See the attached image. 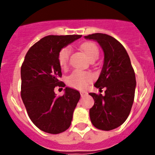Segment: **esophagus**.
Here are the masks:
<instances>
[{
  "instance_id": "34e87169",
  "label": "esophagus",
  "mask_w": 155,
  "mask_h": 155,
  "mask_svg": "<svg viewBox=\"0 0 155 155\" xmlns=\"http://www.w3.org/2000/svg\"><path fill=\"white\" fill-rule=\"evenodd\" d=\"M87 93L86 91H81V97H84L85 94H87Z\"/></svg>"
}]
</instances>
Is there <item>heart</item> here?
I'll list each match as a JSON object with an SVG mask.
<instances>
[{"label": "heart", "mask_w": 155, "mask_h": 155, "mask_svg": "<svg viewBox=\"0 0 155 155\" xmlns=\"http://www.w3.org/2000/svg\"><path fill=\"white\" fill-rule=\"evenodd\" d=\"M81 48L90 61L92 59L98 58L99 51L96 45L93 42H84L81 45ZM70 54H71V48L68 46L63 48L59 53L58 62L62 68H65L68 65ZM92 80L93 76L91 73L76 70L73 71V73L68 77V83L71 87L78 89H84L87 87V84Z\"/></svg>", "instance_id": "obj_1"}]
</instances>
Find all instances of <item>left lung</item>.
Wrapping results in <instances>:
<instances>
[{"label":"left lung","mask_w":155,"mask_h":155,"mask_svg":"<svg viewBox=\"0 0 155 155\" xmlns=\"http://www.w3.org/2000/svg\"><path fill=\"white\" fill-rule=\"evenodd\" d=\"M84 39L98 42L104 53L103 66L94 85L106 90L105 95L89 93L94 100L90 119L94 127L111 130L124 124L130 113L137 85L135 73L127 50L115 38L94 33Z\"/></svg>","instance_id":"left-lung-1"}]
</instances>
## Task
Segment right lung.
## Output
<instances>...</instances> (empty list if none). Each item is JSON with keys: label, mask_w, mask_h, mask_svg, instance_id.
Masks as SVG:
<instances>
[{"label": "right lung", "mask_w": 155, "mask_h": 155, "mask_svg": "<svg viewBox=\"0 0 155 155\" xmlns=\"http://www.w3.org/2000/svg\"><path fill=\"white\" fill-rule=\"evenodd\" d=\"M81 36L47 35L30 48L21 65V99L31 122L46 133L60 134L71 126L81 94L66 87L64 95L57 97L56 86H65L59 80L62 73L58 55Z\"/></svg>", "instance_id": "add662e5"}]
</instances>
